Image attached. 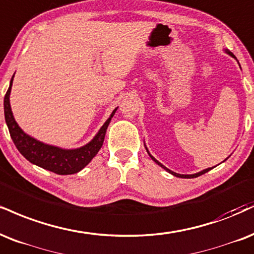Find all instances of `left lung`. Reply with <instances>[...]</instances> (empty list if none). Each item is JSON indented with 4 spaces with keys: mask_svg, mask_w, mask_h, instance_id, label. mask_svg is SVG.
Segmentation results:
<instances>
[{
    "mask_svg": "<svg viewBox=\"0 0 254 254\" xmlns=\"http://www.w3.org/2000/svg\"><path fill=\"white\" fill-rule=\"evenodd\" d=\"M228 54H230V56H232V57H233V58H235V57L233 56V54H232V53H231V52H228ZM149 155H150V154H149ZM150 157H151V158H152V160H154L155 162H156V163L158 164V166H161L162 168H164V169H166V170H167V172H169L170 174H173V175H174V176H177V177H185V179H194V177H197V176L202 175V174H204V173H207V172H209V170H210V169H212V168H208V169H204V170H202V172H200V173H197V174H193V175H181V174H176V173H174V172H172V170L167 169V168H166V167H163V166H162V164L160 163V162H158V161H156V160H155V158H154V157H152V156H151V155H150Z\"/></svg>",
    "mask_w": 254,
    "mask_h": 254,
    "instance_id": "8db88e82",
    "label": "left lung"
}]
</instances>
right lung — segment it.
I'll list each match as a JSON object with an SVG mask.
<instances>
[{
    "label": "right lung",
    "instance_id": "1",
    "mask_svg": "<svg viewBox=\"0 0 254 254\" xmlns=\"http://www.w3.org/2000/svg\"><path fill=\"white\" fill-rule=\"evenodd\" d=\"M13 78H11L10 85H9L7 93L4 96V118L5 123L8 125L9 133H10L11 139H13L14 144L16 145L17 150L30 163L36 164L44 169L50 170V172L59 174V175H68V174L80 172L82 168L90 163L91 160L99 151V149L102 148L106 129H108L110 121L114 117L117 109L112 112L111 117L105 122V124L103 125L97 136L88 144L82 146V148L74 149V150H64V149L57 148V146L44 144V143L26 135L20 129V127L13 117L10 104H9V94H10Z\"/></svg>",
    "mask_w": 254,
    "mask_h": 254
}]
</instances>
